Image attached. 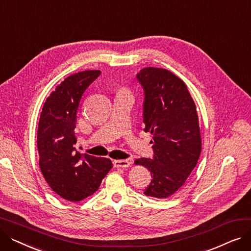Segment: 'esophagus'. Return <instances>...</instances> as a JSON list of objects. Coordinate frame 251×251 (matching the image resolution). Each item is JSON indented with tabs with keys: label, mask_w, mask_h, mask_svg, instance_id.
Masks as SVG:
<instances>
[{
	"label": "esophagus",
	"mask_w": 251,
	"mask_h": 251,
	"mask_svg": "<svg viewBox=\"0 0 251 251\" xmlns=\"http://www.w3.org/2000/svg\"><path fill=\"white\" fill-rule=\"evenodd\" d=\"M129 160H116L114 161V165L117 168H128L130 166Z\"/></svg>",
	"instance_id": "obj_1"
}]
</instances>
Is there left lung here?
I'll list each match as a JSON object with an SVG mask.
<instances>
[{"label":"left lung","mask_w":251,"mask_h":251,"mask_svg":"<svg viewBox=\"0 0 251 251\" xmlns=\"http://www.w3.org/2000/svg\"><path fill=\"white\" fill-rule=\"evenodd\" d=\"M144 91V131L152 134V159L136 165L151 175L144 194L167 199L177 192L195 168L201 151L199 116L189 91L171 71L147 67L136 74Z\"/></svg>","instance_id":"8db88e82"}]
</instances>
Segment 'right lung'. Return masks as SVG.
Segmentation results:
<instances>
[{"mask_svg":"<svg viewBox=\"0 0 251 251\" xmlns=\"http://www.w3.org/2000/svg\"><path fill=\"white\" fill-rule=\"evenodd\" d=\"M100 75L99 70H86L66 78L47 99L39 118V167L50 187L69 201L94 194L113 166L110 159L81 154L75 146L79 102Z\"/></svg>","mask_w":251,"mask_h":251,"instance_id":"right-lung-1","label":"right lung"}]
</instances>
